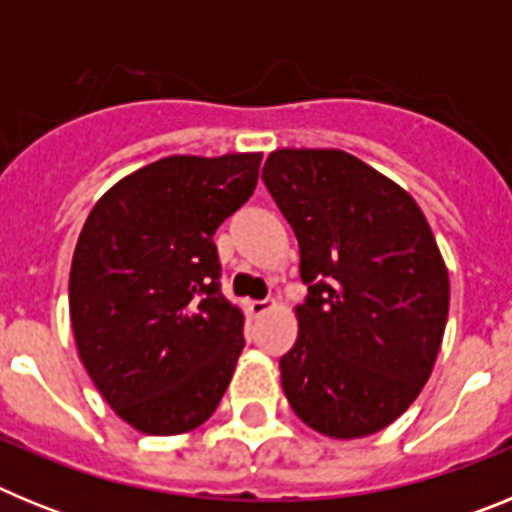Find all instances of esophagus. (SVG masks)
I'll use <instances>...</instances> for the list:
<instances>
[{
	"mask_svg": "<svg viewBox=\"0 0 512 512\" xmlns=\"http://www.w3.org/2000/svg\"><path fill=\"white\" fill-rule=\"evenodd\" d=\"M277 307V302L274 300H253L248 302V310H251L253 318H261V315H266L269 310H274Z\"/></svg>",
	"mask_w": 512,
	"mask_h": 512,
	"instance_id": "esophagus-1",
	"label": "esophagus"
}]
</instances>
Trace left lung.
<instances>
[{
  "instance_id": "left-lung-1",
  "label": "left lung",
  "mask_w": 512,
  "mask_h": 512,
  "mask_svg": "<svg viewBox=\"0 0 512 512\" xmlns=\"http://www.w3.org/2000/svg\"><path fill=\"white\" fill-rule=\"evenodd\" d=\"M300 246L307 297L279 359L297 418L361 438L400 418L436 364L449 271L431 225L392 179L336 148H282L261 171Z\"/></svg>"
}]
</instances>
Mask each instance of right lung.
Instances as JSON below:
<instances>
[{"label":"right lung","instance_id":"right-lung-1","mask_svg":"<svg viewBox=\"0 0 512 512\" xmlns=\"http://www.w3.org/2000/svg\"><path fill=\"white\" fill-rule=\"evenodd\" d=\"M259 166L261 153L161 158L104 192L81 228L69 277L79 359L140 433L192 431L228 390L246 341L212 235Z\"/></svg>","mask_w":512,"mask_h":512}]
</instances>
